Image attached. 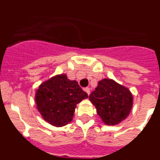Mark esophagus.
Masks as SVG:
<instances>
[{
  "mask_svg": "<svg viewBox=\"0 0 160 160\" xmlns=\"http://www.w3.org/2000/svg\"><path fill=\"white\" fill-rule=\"evenodd\" d=\"M85 91L88 94V95H90V89L89 87H87V88H85Z\"/></svg>",
  "mask_w": 160,
  "mask_h": 160,
  "instance_id": "obj_1",
  "label": "esophagus"
}]
</instances>
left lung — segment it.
I'll return each mask as SVG.
<instances>
[{
	"label": "left lung",
	"instance_id": "1",
	"mask_svg": "<svg viewBox=\"0 0 160 160\" xmlns=\"http://www.w3.org/2000/svg\"><path fill=\"white\" fill-rule=\"evenodd\" d=\"M89 99L103 123L108 126L117 125L125 120L133 107V95L129 89L111 78L98 82Z\"/></svg>",
	"mask_w": 160,
	"mask_h": 160
}]
</instances>
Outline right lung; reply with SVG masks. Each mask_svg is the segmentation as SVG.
<instances>
[{"label":"right lung","instance_id":"1","mask_svg":"<svg viewBox=\"0 0 160 160\" xmlns=\"http://www.w3.org/2000/svg\"><path fill=\"white\" fill-rule=\"evenodd\" d=\"M87 98L77 81L61 73L43 82L36 90L34 99L43 119L61 128L71 122L77 104Z\"/></svg>","mask_w":160,"mask_h":160}]
</instances>
